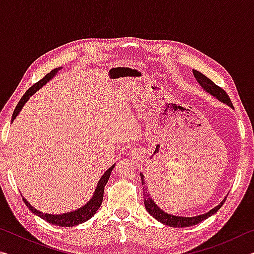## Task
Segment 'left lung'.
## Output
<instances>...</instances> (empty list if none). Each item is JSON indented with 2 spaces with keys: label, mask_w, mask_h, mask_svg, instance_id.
Returning <instances> with one entry per match:
<instances>
[{
  "label": "left lung",
  "mask_w": 254,
  "mask_h": 254,
  "mask_svg": "<svg viewBox=\"0 0 254 254\" xmlns=\"http://www.w3.org/2000/svg\"><path fill=\"white\" fill-rule=\"evenodd\" d=\"M192 74H194L195 78L198 80V83L203 86L204 89L206 92H208L209 94H212L213 96H215L218 100L222 101L223 103H226L227 105L233 107V104L230 100L229 95H227L226 92L224 89L221 88L220 86H217L216 84H214L212 80H210L208 77H206L205 75L201 74V72L197 71V70H192ZM141 180H142V186L143 187V198H144V206L145 209L148 210L149 214L151 215L153 218H156L157 221L163 223L165 225H168L171 227H188V226H192L198 224V223L203 222L206 218L212 216L213 214L217 212L218 209L222 207V205L224 204L225 199L222 201V203L216 206V207L213 208L212 210H209L208 213L199 215V216H195V217H180V216H174V215H169L163 212L158 206L154 204V201L150 198V195L147 192L148 188L145 187V183H144V177L143 175L141 174Z\"/></svg>",
  "instance_id": "8db88e82"
}]
</instances>
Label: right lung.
Here are the masks:
<instances>
[{
	"label": "right lung",
	"instance_id": "1",
	"mask_svg": "<svg viewBox=\"0 0 254 254\" xmlns=\"http://www.w3.org/2000/svg\"><path fill=\"white\" fill-rule=\"evenodd\" d=\"M60 69V68H56V69L51 70L49 74H47L44 78L40 79L38 83H36L34 85H32L31 87H30L27 92H25L24 95L21 97L20 102L18 103V105L15 106V110L13 112V114H12V121L16 118V115L19 114V112L22 109V106L25 104V102L29 100V97L32 95V94L38 91L42 85H45L47 81H49V79H51V77H54L56 74H57V71ZM115 166V165H114ZM114 166H112L109 170H106V173L102 176V178L100 179V182L97 184V187L95 189V194H94L93 198L88 201L87 204L83 207L75 210V212H70V213H67V214H63V215H51V214H44L39 212V210H37L36 208H33L31 205H30L27 199H23L24 204L27 205V207H29V209L31 210L33 214L38 215V216L41 217L42 220L47 221L50 224H54V225H57V226H65V227H70V226H75V225H78L80 223H84L86 221H88L89 218H91L94 214L96 213V210L100 208V206L102 204V200H103V196H104V187L105 185L109 182V178L111 176L112 173V169L114 168Z\"/></svg>",
	"mask_w": 254,
	"mask_h": 254
}]
</instances>
